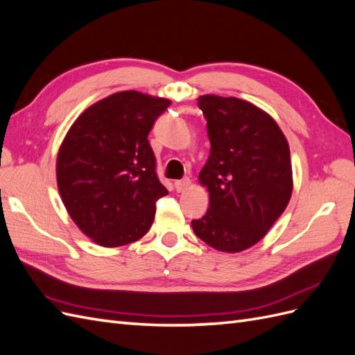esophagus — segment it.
<instances>
[{
	"instance_id": "34e87169",
	"label": "esophagus",
	"mask_w": 355,
	"mask_h": 355,
	"mask_svg": "<svg viewBox=\"0 0 355 355\" xmlns=\"http://www.w3.org/2000/svg\"><path fill=\"white\" fill-rule=\"evenodd\" d=\"M175 187H176V191H178V192H184V191H187V189L191 187V179H189V178L180 179V180L176 182Z\"/></svg>"
}]
</instances>
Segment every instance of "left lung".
<instances>
[{"label":"left lung","instance_id":"left-lung-1","mask_svg":"<svg viewBox=\"0 0 355 355\" xmlns=\"http://www.w3.org/2000/svg\"><path fill=\"white\" fill-rule=\"evenodd\" d=\"M198 106L210 139L198 179L210 206L192 230L213 249L239 253L265 237L292 197L288 144L274 118L250 102L204 94Z\"/></svg>","mask_w":355,"mask_h":355}]
</instances>
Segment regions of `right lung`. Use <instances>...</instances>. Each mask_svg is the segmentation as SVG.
Segmentation results:
<instances>
[{"mask_svg":"<svg viewBox=\"0 0 355 355\" xmlns=\"http://www.w3.org/2000/svg\"><path fill=\"white\" fill-rule=\"evenodd\" d=\"M171 102L141 92L114 93L73 121L59 148L60 198L75 225L103 247L141 240L168 194L148 135Z\"/></svg>","mask_w":355,"mask_h":355,"instance_id":"add662e5","label":"right lung"}]
</instances>
